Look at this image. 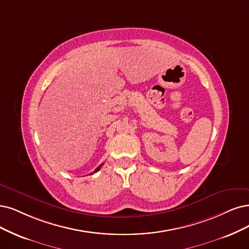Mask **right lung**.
Returning <instances> with one entry per match:
<instances>
[{
    "mask_svg": "<svg viewBox=\"0 0 249 249\" xmlns=\"http://www.w3.org/2000/svg\"><path fill=\"white\" fill-rule=\"evenodd\" d=\"M103 165H104V163H103V164H100V165H99V166H98V167H97V168H96V169H95V170H94L93 172H92V173H94V172H97V171H98V170H99V169L101 168V166H103ZM92 173H90V174H92Z\"/></svg>",
    "mask_w": 249,
    "mask_h": 249,
    "instance_id": "1",
    "label": "right lung"
}]
</instances>
